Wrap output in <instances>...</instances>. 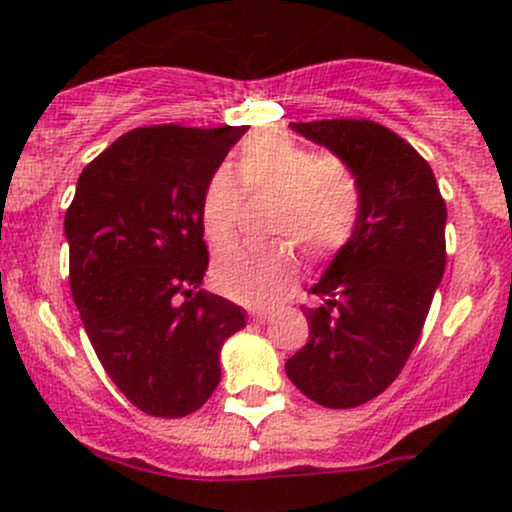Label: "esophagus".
<instances>
[{"instance_id": "1", "label": "esophagus", "mask_w": 512, "mask_h": 512, "mask_svg": "<svg viewBox=\"0 0 512 512\" xmlns=\"http://www.w3.org/2000/svg\"><path fill=\"white\" fill-rule=\"evenodd\" d=\"M250 322L252 325H264V322H269V313L267 310H250Z\"/></svg>"}]
</instances>
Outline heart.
<instances>
[{
	"instance_id": "heart-1",
	"label": "heart",
	"mask_w": 512,
	"mask_h": 512,
	"mask_svg": "<svg viewBox=\"0 0 512 512\" xmlns=\"http://www.w3.org/2000/svg\"><path fill=\"white\" fill-rule=\"evenodd\" d=\"M238 175L248 192H279L274 231L296 236L313 255H332L354 236L363 209L356 170L337 156H320L279 129L250 134L238 151ZM243 188L228 166L211 170L199 199V221L209 243L223 245L236 231ZM296 245H231L216 255V289L245 305H269L298 276Z\"/></svg>"
}]
</instances>
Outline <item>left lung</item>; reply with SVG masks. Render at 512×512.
Instances as JSON below:
<instances>
[{"label":"left lung","mask_w":512,"mask_h":512,"mask_svg":"<svg viewBox=\"0 0 512 512\" xmlns=\"http://www.w3.org/2000/svg\"><path fill=\"white\" fill-rule=\"evenodd\" d=\"M356 170L363 209L349 243L310 289V339L286 361L313 402L351 409L390 387L419 342L445 272L448 211L436 175L402 137L370 120L291 122Z\"/></svg>","instance_id":"1"}]
</instances>
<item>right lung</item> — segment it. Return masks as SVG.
Returning <instances> with one entry per match:
<instances>
[{"label": "right lung", "instance_id": "obj_1", "mask_svg": "<svg viewBox=\"0 0 512 512\" xmlns=\"http://www.w3.org/2000/svg\"><path fill=\"white\" fill-rule=\"evenodd\" d=\"M248 127H139L84 168L64 216L69 284L105 373L144 414L197 411L221 380L240 305L202 289L199 199Z\"/></svg>", "mask_w": 512, "mask_h": 512}]
</instances>
